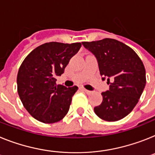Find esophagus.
<instances>
[{
  "mask_svg": "<svg viewBox=\"0 0 155 155\" xmlns=\"http://www.w3.org/2000/svg\"><path fill=\"white\" fill-rule=\"evenodd\" d=\"M82 90L84 91V92H86L87 94H88V95H89V94H92V91L87 90V89H85V88H82Z\"/></svg>",
  "mask_w": 155,
  "mask_h": 155,
  "instance_id": "esophagus-1",
  "label": "esophagus"
}]
</instances>
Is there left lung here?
<instances>
[{
	"mask_svg": "<svg viewBox=\"0 0 155 155\" xmlns=\"http://www.w3.org/2000/svg\"><path fill=\"white\" fill-rule=\"evenodd\" d=\"M84 48L97 59L103 80L107 78L110 89L102 92L103 102L94 107L96 115L107 121L124 118L138 103L146 85V71L135 51L111 38L84 41Z\"/></svg>",
	"mask_w": 155,
	"mask_h": 155,
	"instance_id": "obj_1",
	"label": "left lung"
}]
</instances>
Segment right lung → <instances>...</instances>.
Masks as SVG:
<instances>
[{
  "mask_svg": "<svg viewBox=\"0 0 155 155\" xmlns=\"http://www.w3.org/2000/svg\"><path fill=\"white\" fill-rule=\"evenodd\" d=\"M81 43L48 42L34 48L18 69L17 90L30 115L46 124L59 121L70 109L78 88L56 84L70 59L79 51Z\"/></svg>",
  "mask_w": 155,
  "mask_h": 155,
  "instance_id": "right-lung-1",
  "label": "right lung"
}]
</instances>
